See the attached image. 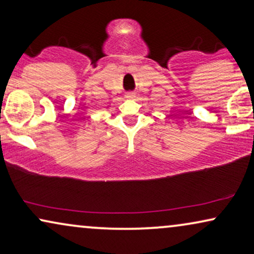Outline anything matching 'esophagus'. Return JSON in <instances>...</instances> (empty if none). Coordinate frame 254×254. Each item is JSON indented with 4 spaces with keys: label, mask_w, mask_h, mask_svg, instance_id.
Returning a JSON list of instances; mask_svg holds the SVG:
<instances>
[{
    "label": "esophagus",
    "mask_w": 254,
    "mask_h": 254,
    "mask_svg": "<svg viewBox=\"0 0 254 254\" xmlns=\"http://www.w3.org/2000/svg\"><path fill=\"white\" fill-rule=\"evenodd\" d=\"M133 96H134V94H133V93H127V98H128V99L133 98Z\"/></svg>",
    "instance_id": "obj_1"
}]
</instances>
